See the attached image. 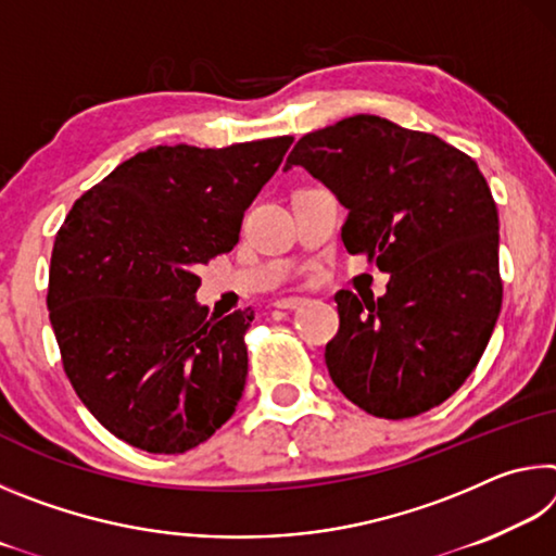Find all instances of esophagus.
<instances>
[{"label": "esophagus", "mask_w": 556, "mask_h": 556, "mask_svg": "<svg viewBox=\"0 0 556 556\" xmlns=\"http://www.w3.org/2000/svg\"><path fill=\"white\" fill-rule=\"evenodd\" d=\"M304 304H306V299H301V296H281L275 301V306L281 308V312H294V308L304 306Z\"/></svg>", "instance_id": "34e87169"}]
</instances>
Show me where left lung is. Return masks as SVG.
<instances>
[{"instance_id":"1","label":"left lung","mask_w":556,"mask_h":556,"mask_svg":"<svg viewBox=\"0 0 556 556\" xmlns=\"http://www.w3.org/2000/svg\"><path fill=\"white\" fill-rule=\"evenodd\" d=\"M291 166L348 208L345 250L390 271L380 299L336 294L341 328L326 345L336 388L372 417L439 407L476 370L503 304L501 223L481 168L437 135L375 115L308 131Z\"/></svg>"}]
</instances>
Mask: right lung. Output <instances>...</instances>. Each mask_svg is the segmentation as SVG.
<instances>
[{
	"label": "right lung",
	"instance_id": "1",
	"mask_svg": "<svg viewBox=\"0 0 556 556\" xmlns=\"http://www.w3.org/2000/svg\"><path fill=\"white\" fill-rule=\"evenodd\" d=\"M291 142L147 149L83 193L55 235L46 304L63 370L129 446L184 454L238 407L255 312L208 316L195 271L238 244Z\"/></svg>",
	"mask_w": 556,
	"mask_h": 556
}]
</instances>
